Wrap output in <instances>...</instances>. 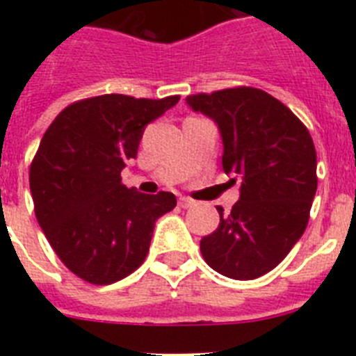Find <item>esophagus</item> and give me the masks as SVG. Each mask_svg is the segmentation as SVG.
Returning <instances> with one entry per match:
<instances>
[{"label": "esophagus", "mask_w": 356, "mask_h": 356, "mask_svg": "<svg viewBox=\"0 0 356 356\" xmlns=\"http://www.w3.org/2000/svg\"><path fill=\"white\" fill-rule=\"evenodd\" d=\"M196 205V201L191 200V197H180V207L181 209H193Z\"/></svg>", "instance_id": "34e87169"}]
</instances>
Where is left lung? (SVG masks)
Returning <instances> with one entry per match:
<instances>
[{
  "mask_svg": "<svg viewBox=\"0 0 356 356\" xmlns=\"http://www.w3.org/2000/svg\"><path fill=\"white\" fill-rule=\"evenodd\" d=\"M222 139V169L241 180V196L201 238L219 275L254 280L275 269L301 238L317 191V156L307 127L271 94L253 87L188 96Z\"/></svg>",
  "mask_w": 356,
  "mask_h": 356,
  "instance_id": "left-lung-1",
  "label": "left lung"
}]
</instances>
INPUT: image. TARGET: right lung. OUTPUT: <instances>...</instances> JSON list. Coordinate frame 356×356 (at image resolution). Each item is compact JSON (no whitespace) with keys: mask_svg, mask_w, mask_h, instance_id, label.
<instances>
[{"mask_svg":"<svg viewBox=\"0 0 356 356\" xmlns=\"http://www.w3.org/2000/svg\"><path fill=\"white\" fill-rule=\"evenodd\" d=\"M180 96L135 99L103 94L72 103L44 134L30 168V191L44 235L69 271L94 285L134 273L149 251L172 193L143 194L121 184L144 128Z\"/></svg>","mask_w":356,"mask_h":356,"instance_id":"1","label":"right lung"}]
</instances>
